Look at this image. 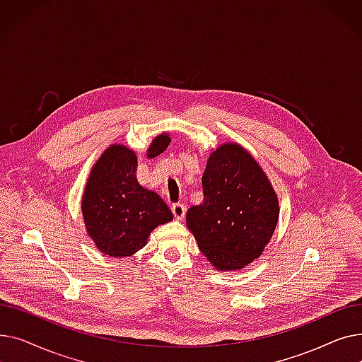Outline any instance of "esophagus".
<instances>
[{"label":"esophagus","mask_w":362,"mask_h":362,"mask_svg":"<svg viewBox=\"0 0 362 362\" xmlns=\"http://www.w3.org/2000/svg\"><path fill=\"white\" fill-rule=\"evenodd\" d=\"M171 213H173L176 220H183L186 216V206L183 204H175L171 206Z\"/></svg>","instance_id":"34e87169"}]
</instances>
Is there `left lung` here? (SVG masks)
<instances>
[{
  "label": "left lung",
  "instance_id": "1",
  "mask_svg": "<svg viewBox=\"0 0 362 362\" xmlns=\"http://www.w3.org/2000/svg\"><path fill=\"white\" fill-rule=\"evenodd\" d=\"M204 202L189 208L187 229L218 272L245 269L273 238L279 198L257 160L236 142H224L208 157Z\"/></svg>",
  "mask_w": 362,
  "mask_h": 362
}]
</instances>
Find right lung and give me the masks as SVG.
<instances>
[{
  "mask_svg": "<svg viewBox=\"0 0 362 362\" xmlns=\"http://www.w3.org/2000/svg\"><path fill=\"white\" fill-rule=\"evenodd\" d=\"M170 142L168 133H160L146 156H160ZM136 167L135 152L112 144L90 168L81 208L86 233L104 255H133L144 248L156 227L173 220L165 202L138 183Z\"/></svg>",
  "mask_w": 362,
  "mask_h": 362,
  "instance_id": "1",
  "label": "right lung"
}]
</instances>
